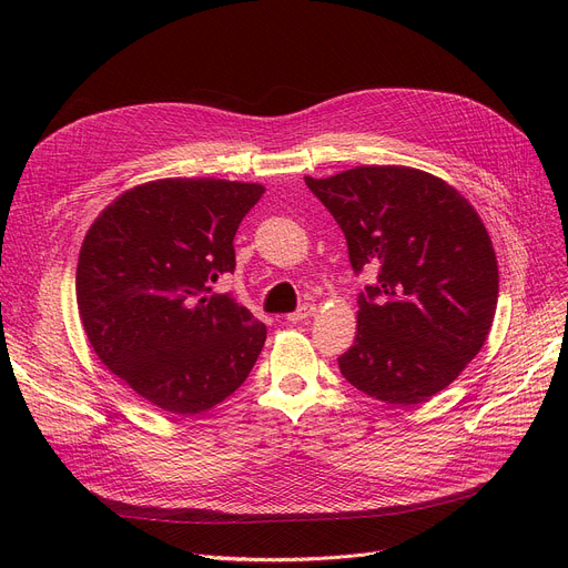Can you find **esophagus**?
<instances>
[{
  "label": "esophagus",
  "instance_id": "1",
  "mask_svg": "<svg viewBox=\"0 0 568 568\" xmlns=\"http://www.w3.org/2000/svg\"><path fill=\"white\" fill-rule=\"evenodd\" d=\"M317 313V308H315V304H304L302 308H296L294 313H290L287 315V322H304V320H308V317H313Z\"/></svg>",
  "mask_w": 568,
  "mask_h": 568
}]
</instances>
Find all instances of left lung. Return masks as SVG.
<instances>
[{
  "mask_svg": "<svg viewBox=\"0 0 568 568\" xmlns=\"http://www.w3.org/2000/svg\"><path fill=\"white\" fill-rule=\"evenodd\" d=\"M306 186L347 239L354 274L377 266L359 294L343 377L392 405L446 389L484 347L499 272L474 206L439 176L405 165H359Z\"/></svg>",
  "mask_w": 568,
  "mask_h": 568,
  "instance_id": "obj_1",
  "label": "left lung"
}]
</instances>
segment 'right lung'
<instances>
[{
	"label": "right lung",
	"instance_id": "add662e5",
	"mask_svg": "<svg viewBox=\"0 0 568 568\" xmlns=\"http://www.w3.org/2000/svg\"><path fill=\"white\" fill-rule=\"evenodd\" d=\"M264 186L156 179L108 204L89 227L75 300L89 345L168 414H200L244 384L266 326L212 283L234 272V234Z\"/></svg>",
	"mask_w": 568,
	"mask_h": 568
}]
</instances>
